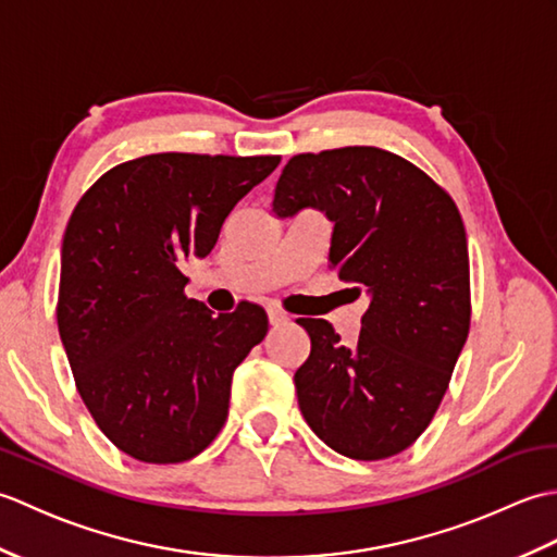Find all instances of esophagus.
Listing matches in <instances>:
<instances>
[{
  "label": "esophagus",
  "instance_id": "34e87169",
  "mask_svg": "<svg viewBox=\"0 0 557 557\" xmlns=\"http://www.w3.org/2000/svg\"><path fill=\"white\" fill-rule=\"evenodd\" d=\"M268 321H270L272 327H280V325L289 323V315L282 313L280 309H268Z\"/></svg>",
  "mask_w": 557,
  "mask_h": 557
}]
</instances>
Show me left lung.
<instances>
[{"label": "left lung", "instance_id": "left-lung-1", "mask_svg": "<svg viewBox=\"0 0 557 557\" xmlns=\"http://www.w3.org/2000/svg\"><path fill=\"white\" fill-rule=\"evenodd\" d=\"M304 208L335 224L327 260L366 311L354 347L323 318H299L311 337L294 373L299 409L335 453L393 457L431 423L469 335L465 222L429 174L373 146L294 156L272 212Z\"/></svg>", "mask_w": 557, "mask_h": 557}]
</instances>
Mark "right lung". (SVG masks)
<instances>
[{
  "label": "right lung",
  "instance_id": "right-lung-1",
  "mask_svg": "<svg viewBox=\"0 0 557 557\" xmlns=\"http://www.w3.org/2000/svg\"><path fill=\"white\" fill-rule=\"evenodd\" d=\"M277 156L158 152L116 164L74 208L62 244L57 325L81 399L138 461L176 465L227 421L232 373L268 333L242 301L212 315L184 287L234 206Z\"/></svg>",
  "mask_w": 557,
  "mask_h": 557
}]
</instances>
